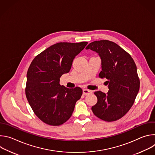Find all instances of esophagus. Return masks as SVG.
Instances as JSON below:
<instances>
[{
    "instance_id": "esophagus-1",
    "label": "esophagus",
    "mask_w": 155,
    "mask_h": 155,
    "mask_svg": "<svg viewBox=\"0 0 155 155\" xmlns=\"http://www.w3.org/2000/svg\"><path fill=\"white\" fill-rule=\"evenodd\" d=\"M92 93V91L89 90H87V89H84L83 90V94L84 95H88Z\"/></svg>"
}]
</instances>
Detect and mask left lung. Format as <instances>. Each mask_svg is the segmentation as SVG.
I'll return each instance as SVG.
<instances>
[{
  "instance_id": "1",
  "label": "left lung",
  "mask_w": 155,
  "mask_h": 155,
  "mask_svg": "<svg viewBox=\"0 0 155 155\" xmlns=\"http://www.w3.org/2000/svg\"><path fill=\"white\" fill-rule=\"evenodd\" d=\"M98 54L101 59V78L107 79V94L94 92L97 102L92 107L93 114L105 121L122 118L133 105L140 87L136 65L130 55L115 43L99 40L90 43L86 50Z\"/></svg>"
}]
</instances>
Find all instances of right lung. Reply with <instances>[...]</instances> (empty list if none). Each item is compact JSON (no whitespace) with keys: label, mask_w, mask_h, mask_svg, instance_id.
Here are the masks:
<instances>
[{"label":"right lung","mask_w":155,"mask_h":155,"mask_svg":"<svg viewBox=\"0 0 155 155\" xmlns=\"http://www.w3.org/2000/svg\"><path fill=\"white\" fill-rule=\"evenodd\" d=\"M87 44L58 43L32 61L27 72L26 95L34 114L45 123L59 126L72 116L83 91L80 87L69 89L61 86L60 78L69 72L73 60Z\"/></svg>","instance_id":"obj_1"}]
</instances>
